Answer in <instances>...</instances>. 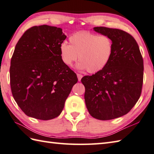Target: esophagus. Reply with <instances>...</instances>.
Segmentation results:
<instances>
[{"mask_svg":"<svg viewBox=\"0 0 154 154\" xmlns=\"http://www.w3.org/2000/svg\"><path fill=\"white\" fill-rule=\"evenodd\" d=\"M82 74H77V77H78V81H80L81 80V79H82Z\"/></svg>","mask_w":154,"mask_h":154,"instance_id":"obj_1","label":"esophagus"}]
</instances>
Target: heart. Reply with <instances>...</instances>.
Returning <instances> with one entry per match:
<instances>
[{
    "label": "heart",
    "mask_w": 154,
    "mask_h": 154,
    "mask_svg": "<svg viewBox=\"0 0 154 154\" xmlns=\"http://www.w3.org/2000/svg\"><path fill=\"white\" fill-rule=\"evenodd\" d=\"M69 42L70 45L64 42L60 45V55L68 66H72L78 58L80 62L76 65L78 69L96 73L110 60L113 43L108 36L82 31L70 36Z\"/></svg>",
    "instance_id": "heart-1"
}]
</instances>
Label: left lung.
<instances>
[{
	"label": "left lung",
	"mask_w": 154,
	"mask_h": 154,
	"mask_svg": "<svg viewBox=\"0 0 154 154\" xmlns=\"http://www.w3.org/2000/svg\"><path fill=\"white\" fill-rule=\"evenodd\" d=\"M93 30L110 38L113 53L106 66L81 82L89 114L100 120L129 112L139 100L143 84V61L136 40L125 31L106 27Z\"/></svg>",
	"instance_id": "8db88e82"
}]
</instances>
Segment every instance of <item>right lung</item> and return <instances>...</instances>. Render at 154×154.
I'll return each mask as SVG.
<instances>
[{"instance_id": "1", "label": "right lung", "mask_w": 154, "mask_h": 154, "mask_svg": "<svg viewBox=\"0 0 154 154\" xmlns=\"http://www.w3.org/2000/svg\"><path fill=\"white\" fill-rule=\"evenodd\" d=\"M66 36L48 25L27 30L12 56L11 87L18 106L28 116L52 120L61 114L76 74L62 62L60 45Z\"/></svg>"}]
</instances>
